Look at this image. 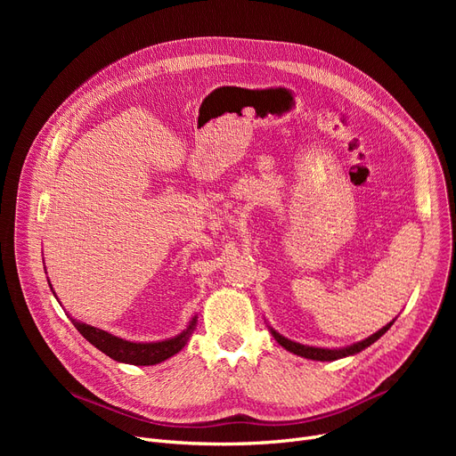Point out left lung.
<instances>
[{"mask_svg":"<svg viewBox=\"0 0 456 456\" xmlns=\"http://www.w3.org/2000/svg\"><path fill=\"white\" fill-rule=\"evenodd\" d=\"M397 318H394L390 323H387L382 329H379L377 332H373L371 337L361 340V342H354L347 347H316V346H305V344H299V342H294V340H289L286 337H282L281 332H277L273 327L268 325L272 337L279 342V346H282L286 351H290L297 356H303V358H310V361H320V362H330V361H338V358H346V356H353L356 353L364 351L366 347H370L371 344H375L382 334H385L395 322Z\"/></svg>","mask_w":456,"mask_h":456,"instance_id":"8db88e82","label":"left lung"}]
</instances>
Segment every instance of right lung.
<instances>
[{
	"label": "right lung",
	"mask_w": 456,
	"mask_h": 456,
	"mask_svg": "<svg viewBox=\"0 0 456 456\" xmlns=\"http://www.w3.org/2000/svg\"><path fill=\"white\" fill-rule=\"evenodd\" d=\"M47 284H50V289H52L55 299L59 301L50 279H47ZM68 318L71 320L74 327L83 334V337L94 347H98L102 353L110 356L112 361H116V362L133 364V366H155V364H160V362L167 361L170 356L177 354L186 346V342L190 340L191 332H194L196 323H198V314H194V316H191V320L188 322V325L172 338L157 340V342H131V340H126V338L114 337V334H110L103 329H98V327L71 318L69 314H68Z\"/></svg>",
	"instance_id": "1"
}]
</instances>
